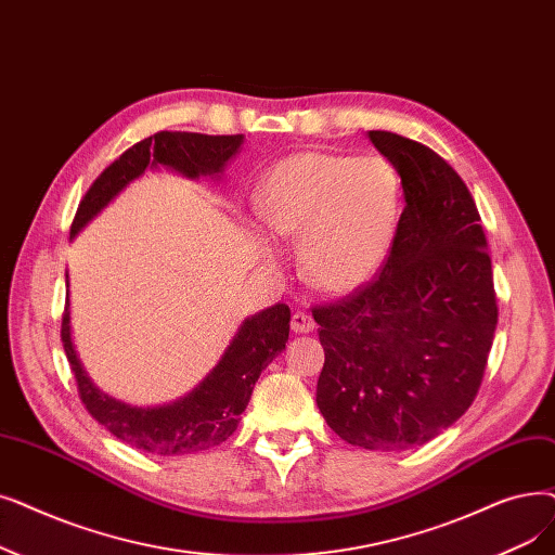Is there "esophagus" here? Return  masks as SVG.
Segmentation results:
<instances>
[{"instance_id": "esophagus-1", "label": "esophagus", "mask_w": 555, "mask_h": 555, "mask_svg": "<svg viewBox=\"0 0 555 555\" xmlns=\"http://www.w3.org/2000/svg\"><path fill=\"white\" fill-rule=\"evenodd\" d=\"M293 331H297V333H310L312 328H315V320H312L308 312H304V310H297V312H293Z\"/></svg>"}]
</instances>
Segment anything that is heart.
I'll list each match as a JSON object with an SVG mask.
<instances>
[{"mask_svg": "<svg viewBox=\"0 0 555 555\" xmlns=\"http://www.w3.org/2000/svg\"><path fill=\"white\" fill-rule=\"evenodd\" d=\"M401 210V181L378 156L304 152L270 167L256 212L279 237H301L304 276L326 293L365 285L388 258Z\"/></svg>", "mask_w": 555, "mask_h": 555, "instance_id": "1", "label": "heart"}]
</instances>
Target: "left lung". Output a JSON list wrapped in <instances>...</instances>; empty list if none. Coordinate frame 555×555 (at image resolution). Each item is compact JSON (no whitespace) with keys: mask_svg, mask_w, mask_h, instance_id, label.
Segmentation results:
<instances>
[{"mask_svg":"<svg viewBox=\"0 0 555 555\" xmlns=\"http://www.w3.org/2000/svg\"><path fill=\"white\" fill-rule=\"evenodd\" d=\"M405 208L380 274L312 308L324 367L318 405L345 442L401 451L465 415L496 328L488 240L465 181L426 144L370 131Z\"/></svg>","mask_w":555,"mask_h":555,"instance_id":"8db88e82","label":"left lung"}]
</instances>
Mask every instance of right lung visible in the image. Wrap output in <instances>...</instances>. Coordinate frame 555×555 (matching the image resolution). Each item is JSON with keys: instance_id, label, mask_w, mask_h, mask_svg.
<instances>
[{"instance_id": "add662e5", "label": "right lung", "mask_w": 555, "mask_h": 555, "mask_svg": "<svg viewBox=\"0 0 555 555\" xmlns=\"http://www.w3.org/2000/svg\"><path fill=\"white\" fill-rule=\"evenodd\" d=\"M240 144L243 133L206 135L188 131H158L135 142L92 181L72 220L69 237H75L129 181L147 170V165L175 167L190 179L218 175L237 154ZM287 333L291 308L276 304L262 310L243 322L220 363L188 397L170 405L133 408L102 395L83 374L69 340L67 308L61 324L63 349L86 411L117 440L160 455L195 453L229 440L251 399L260 372L285 349Z\"/></svg>"}]
</instances>
